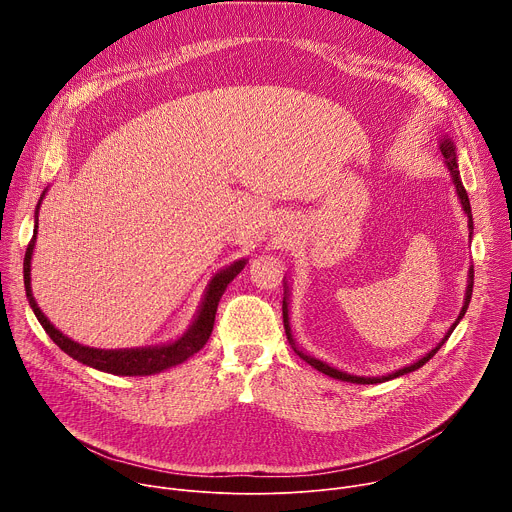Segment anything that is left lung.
I'll return each mask as SVG.
<instances>
[{"mask_svg":"<svg viewBox=\"0 0 512 512\" xmlns=\"http://www.w3.org/2000/svg\"><path fill=\"white\" fill-rule=\"evenodd\" d=\"M442 154H444V158H446V164H448V170H450V174H452V180H454V184H456V190H458V196H460V200H462V208L466 210V214H468V229L472 231L474 227H472V210H470V198H468V192H466V188H464V184H462V178H460V170H458V164H456V150H454V143L450 141V139H444L442 141ZM472 287H474V269H470V283H468V291H466V302H464V308H462V312H460V316H458V320H456V324L448 330V334H446V338L437 344L433 350H429L421 360H417V362H413L411 367H405V369H401V371H397V373H391V375H387V377H354V375H346V373H342V371H336L334 367H328L326 362H322V360H318V358H314V356H308V354H304L302 350H298V348H294L298 354H300V358H304L308 364H312L314 369H318L320 373H324V375H328V377H332V379H340V381H348V383H360V385H373V383H383V381H391V379H397V377H401V375H405V373H411V371H415V369H419V367H423V364L437 352L440 350L442 346H444V342L450 338V334L454 332V328L458 326V322L462 320V316L466 314V310H468V306H470V298H472ZM283 326H285V334H287V338H289V342H294L291 340V334H289V320H287V304H285V300H283Z\"/></svg>","mask_w":512,"mask_h":512,"instance_id":"left-lung-1","label":"left lung"}]
</instances>
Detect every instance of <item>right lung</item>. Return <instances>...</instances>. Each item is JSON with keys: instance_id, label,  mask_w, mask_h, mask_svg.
I'll list each match as a JSON object with an SVG mask.
<instances>
[{"instance_id": "obj_1", "label": "right lung", "mask_w": 512, "mask_h": 512, "mask_svg": "<svg viewBox=\"0 0 512 512\" xmlns=\"http://www.w3.org/2000/svg\"><path fill=\"white\" fill-rule=\"evenodd\" d=\"M38 210V208H36ZM34 243H36V231L32 241L28 243L26 249V257H24V285H26V296L30 300V306L38 318V322L42 324V328L46 330V334L52 338V342L56 346H60V350H64L68 356H72L75 360L87 364V367L111 373V375H123V377H137V375H154L160 373L164 369L174 367V364L184 362L186 358H190L194 352H198L210 338L212 334V326H214V316H216V308L218 302H221L227 285L241 273V269L245 267V261H237L231 267L223 269L221 273H216L208 285V291L204 296L200 314L196 318V322L192 324V328L176 342L168 344V346H156V348H133V350H99V348H89V346H81L75 340L66 338L62 332H58L48 320L46 316L40 312L38 304L32 298V289H30V259H32V251H34Z\"/></svg>"}]
</instances>
